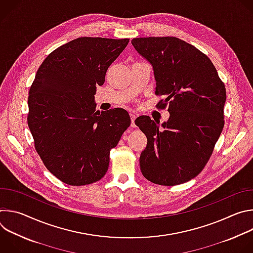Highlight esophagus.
Masks as SVG:
<instances>
[{"label":"esophagus","instance_id":"esophagus-1","mask_svg":"<svg viewBox=\"0 0 253 253\" xmlns=\"http://www.w3.org/2000/svg\"><path fill=\"white\" fill-rule=\"evenodd\" d=\"M130 116H131V126L132 127H136L135 125V119L137 117V115L135 113H130Z\"/></svg>","mask_w":253,"mask_h":253}]
</instances>
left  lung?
Segmentation results:
<instances>
[{
	"mask_svg": "<svg viewBox=\"0 0 253 253\" xmlns=\"http://www.w3.org/2000/svg\"><path fill=\"white\" fill-rule=\"evenodd\" d=\"M135 50L152 66L157 95L165 97L169 119L160 124L139 116L147 137L140 169L149 181L165 186L196 177L209 160L224 126L225 86L210 59L175 37L135 38Z\"/></svg>",
	"mask_w": 253,
	"mask_h": 253,
	"instance_id": "8db88e82",
	"label": "left lung"
}]
</instances>
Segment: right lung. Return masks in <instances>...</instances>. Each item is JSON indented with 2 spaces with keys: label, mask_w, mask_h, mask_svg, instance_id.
I'll return each instance as SVG.
<instances>
[{
  "label": "right lung",
  "mask_w": 253,
  "mask_h": 253,
  "mask_svg": "<svg viewBox=\"0 0 253 253\" xmlns=\"http://www.w3.org/2000/svg\"><path fill=\"white\" fill-rule=\"evenodd\" d=\"M128 43L81 37L53 51L37 71L29 91L28 126L44 165L66 184L100 180L110 150L130 126L122 108L96 111L94 97Z\"/></svg>",
  "instance_id": "obj_1"
}]
</instances>
